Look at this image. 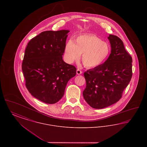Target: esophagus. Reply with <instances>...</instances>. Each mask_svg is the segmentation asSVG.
I'll return each mask as SVG.
<instances>
[{
	"label": "esophagus",
	"instance_id": "34e87169",
	"mask_svg": "<svg viewBox=\"0 0 147 147\" xmlns=\"http://www.w3.org/2000/svg\"><path fill=\"white\" fill-rule=\"evenodd\" d=\"M82 73V71H81V70H80V69H78L77 70V74L78 75H80V74H81Z\"/></svg>",
	"mask_w": 147,
	"mask_h": 147
}]
</instances>
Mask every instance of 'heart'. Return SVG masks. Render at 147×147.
I'll use <instances>...</instances> for the list:
<instances>
[{"mask_svg": "<svg viewBox=\"0 0 147 147\" xmlns=\"http://www.w3.org/2000/svg\"><path fill=\"white\" fill-rule=\"evenodd\" d=\"M110 52L109 44L92 34L80 35L74 41L69 40L64 48V57L68 63H73L82 55V63L88 68L102 65L109 58Z\"/></svg>", "mask_w": 147, "mask_h": 147, "instance_id": "1", "label": "heart"}]
</instances>
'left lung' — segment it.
Listing matches in <instances>:
<instances>
[{"mask_svg": "<svg viewBox=\"0 0 147 147\" xmlns=\"http://www.w3.org/2000/svg\"><path fill=\"white\" fill-rule=\"evenodd\" d=\"M111 54L100 66L84 73L86 88L83 97L94 109H101L116 103L132 76V58L119 37L110 35Z\"/></svg>", "mask_w": 147, "mask_h": 147, "instance_id": "left-lung-1", "label": "left lung"}]
</instances>
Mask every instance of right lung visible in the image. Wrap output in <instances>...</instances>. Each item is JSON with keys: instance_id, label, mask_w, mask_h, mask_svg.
<instances>
[{"instance_id": "1", "label": "right lung", "mask_w": 147, "mask_h": 147, "mask_svg": "<svg viewBox=\"0 0 147 147\" xmlns=\"http://www.w3.org/2000/svg\"><path fill=\"white\" fill-rule=\"evenodd\" d=\"M69 31H43L32 38L25 51L22 70L26 86L34 98L53 104L63 97L76 68L64 62L63 53Z\"/></svg>"}]
</instances>
